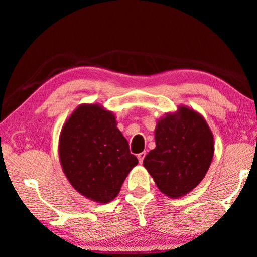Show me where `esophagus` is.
<instances>
[{
	"label": "esophagus",
	"instance_id": "1",
	"mask_svg": "<svg viewBox=\"0 0 257 257\" xmlns=\"http://www.w3.org/2000/svg\"><path fill=\"white\" fill-rule=\"evenodd\" d=\"M145 155H146V153L145 152H142V153H139L138 155H137V159H138V161L139 162H143V160H144V158H145Z\"/></svg>",
	"mask_w": 257,
	"mask_h": 257
}]
</instances>
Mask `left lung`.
<instances>
[{"label": "left lung", "mask_w": 257, "mask_h": 257, "mask_svg": "<svg viewBox=\"0 0 257 257\" xmlns=\"http://www.w3.org/2000/svg\"><path fill=\"white\" fill-rule=\"evenodd\" d=\"M155 149L143 165L165 196L179 198L199 185L214 155V138L204 116L186 105L158 120Z\"/></svg>", "instance_id": "8db88e82"}]
</instances>
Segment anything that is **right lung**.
<instances>
[{
  "label": "right lung",
  "instance_id": "obj_1",
  "mask_svg": "<svg viewBox=\"0 0 257 257\" xmlns=\"http://www.w3.org/2000/svg\"><path fill=\"white\" fill-rule=\"evenodd\" d=\"M114 113L101 104H80L64 122L59 158L70 185L90 201L107 204L138 160L118 129Z\"/></svg>",
  "mask_w": 257,
  "mask_h": 257
}]
</instances>
